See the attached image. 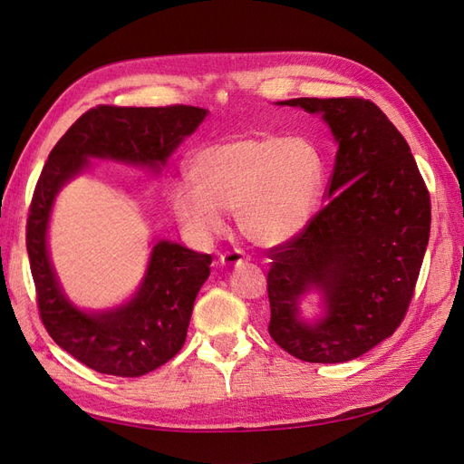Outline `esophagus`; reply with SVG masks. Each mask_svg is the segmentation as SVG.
Instances as JSON below:
<instances>
[{
  "instance_id": "34e87169",
  "label": "esophagus",
  "mask_w": 464,
  "mask_h": 464,
  "mask_svg": "<svg viewBox=\"0 0 464 464\" xmlns=\"http://www.w3.org/2000/svg\"><path fill=\"white\" fill-rule=\"evenodd\" d=\"M219 263H221L223 266H227V268L243 266V265H246V256H245L241 251H227V253L221 255Z\"/></svg>"
}]
</instances>
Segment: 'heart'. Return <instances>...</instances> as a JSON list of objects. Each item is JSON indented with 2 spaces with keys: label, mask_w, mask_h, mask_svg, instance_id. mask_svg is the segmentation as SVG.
<instances>
[{
  "label": "heart",
  "mask_w": 464,
  "mask_h": 464,
  "mask_svg": "<svg viewBox=\"0 0 464 464\" xmlns=\"http://www.w3.org/2000/svg\"><path fill=\"white\" fill-rule=\"evenodd\" d=\"M196 184L176 189L174 211L199 237L218 235L237 213L241 233L258 246L295 239L312 221L324 188L322 152L304 135L256 130L201 150L192 166Z\"/></svg>",
  "instance_id": "obj_1"
}]
</instances>
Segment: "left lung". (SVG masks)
I'll use <instances>...</instances> for the list:
<instances>
[{
    "instance_id": "8db88e82",
    "label": "left lung",
    "mask_w": 464,
    "mask_h": 464,
    "mask_svg": "<svg viewBox=\"0 0 464 464\" xmlns=\"http://www.w3.org/2000/svg\"><path fill=\"white\" fill-rule=\"evenodd\" d=\"M322 113L337 140L327 206L290 243L272 248L268 334L305 362H347L390 337L411 302L430 241L431 204L406 139L376 103L295 98ZM310 291L324 315L307 323Z\"/></svg>"
}]
</instances>
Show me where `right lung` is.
<instances>
[{
	"mask_svg": "<svg viewBox=\"0 0 464 464\" xmlns=\"http://www.w3.org/2000/svg\"><path fill=\"white\" fill-rule=\"evenodd\" d=\"M192 105L115 108L98 105L56 142L34 188L27 219V253L43 325L58 347L96 372L135 378L169 362L182 349L211 255L178 243H154L147 272L129 302L84 312L66 298L46 246L54 199L90 159L147 166L160 172L180 142L204 121Z\"/></svg>",
	"mask_w": 464,
	"mask_h": 464,
	"instance_id": "right-lung-1",
	"label": "right lung"
}]
</instances>
